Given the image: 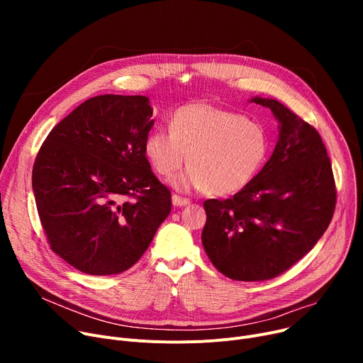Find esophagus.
<instances>
[{
  "instance_id": "obj_1",
  "label": "esophagus",
  "mask_w": 363,
  "mask_h": 363,
  "mask_svg": "<svg viewBox=\"0 0 363 363\" xmlns=\"http://www.w3.org/2000/svg\"><path fill=\"white\" fill-rule=\"evenodd\" d=\"M189 201L188 199H182V197H179V196H177V194H174L172 196V204H174L175 207H184V206H188Z\"/></svg>"
}]
</instances>
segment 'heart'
I'll use <instances>...</instances> for the list:
<instances>
[{"label":"heart","mask_w":363,"mask_h":363,"mask_svg":"<svg viewBox=\"0 0 363 363\" xmlns=\"http://www.w3.org/2000/svg\"><path fill=\"white\" fill-rule=\"evenodd\" d=\"M268 151V133L259 122L208 103L179 107L170 129L151 130L144 141L148 162L164 178L188 159L191 166L170 181L175 189H207L213 196L244 189L259 174Z\"/></svg>","instance_id":"b5f03b06"}]
</instances>
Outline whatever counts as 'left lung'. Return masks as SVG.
<instances>
[{"instance_id": "1", "label": "left lung", "mask_w": 363, "mask_h": 363, "mask_svg": "<svg viewBox=\"0 0 363 363\" xmlns=\"http://www.w3.org/2000/svg\"><path fill=\"white\" fill-rule=\"evenodd\" d=\"M250 103L271 108L278 141L256 178L228 200H206L204 250L225 277L271 279L309 253L327 231L335 184L327 148L315 128L274 99Z\"/></svg>"}]
</instances>
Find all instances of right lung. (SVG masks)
Wrapping results in <instances>:
<instances>
[{"label":"right lung","mask_w":363,"mask_h":363,"mask_svg":"<svg viewBox=\"0 0 363 363\" xmlns=\"http://www.w3.org/2000/svg\"><path fill=\"white\" fill-rule=\"evenodd\" d=\"M144 95H97L48 133L32 170L54 253L88 275L129 269L172 208L144 152L155 125Z\"/></svg>","instance_id":"1"}]
</instances>
